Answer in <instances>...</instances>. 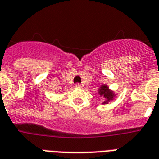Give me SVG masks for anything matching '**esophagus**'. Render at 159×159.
I'll return each mask as SVG.
<instances>
[{
	"label": "esophagus",
	"mask_w": 159,
	"mask_h": 159,
	"mask_svg": "<svg viewBox=\"0 0 159 159\" xmlns=\"http://www.w3.org/2000/svg\"><path fill=\"white\" fill-rule=\"evenodd\" d=\"M74 86H75L76 88H81V84H79V83H76L75 85H74Z\"/></svg>",
	"instance_id": "esophagus-1"
}]
</instances>
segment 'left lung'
I'll use <instances>...</instances> for the list:
<instances>
[{
    "label": "left lung",
    "mask_w": 159,
    "mask_h": 159,
    "mask_svg": "<svg viewBox=\"0 0 159 159\" xmlns=\"http://www.w3.org/2000/svg\"><path fill=\"white\" fill-rule=\"evenodd\" d=\"M98 93L100 96H102L106 99V101L103 102L102 104H108L109 102L114 100V97H115V93H114V91L110 90L106 85H101V87L98 89Z\"/></svg>",
    "instance_id": "1"
}]
</instances>
